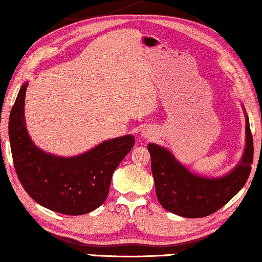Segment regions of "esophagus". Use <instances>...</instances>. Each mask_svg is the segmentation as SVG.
I'll use <instances>...</instances> for the list:
<instances>
[{
  "mask_svg": "<svg viewBox=\"0 0 262 262\" xmlns=\"http://www.w3.org/2000/svg\"><path fill=\"white\" fill-rule=\"evenodd\" d=\"M147 138H148V135H147Z\"/></svg>",
  "mask_w": 262,
  "mask_h": 262,
  "instance_id": "1",
  "label": "esophagus"
}]
</instances>
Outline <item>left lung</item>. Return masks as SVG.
I'll list each match as a JSON object with an SVG mask.
<instances>
[{"label":"left lung","instance_id":"1","mask_svg":"<svg viewBox=\"0 0 262 262\" xmlns=\"http://www.w3.org/2000/svg\"><path fill=\"white\" fill-rule=\"evenodd\" d=\"M158 200L183 217H205L224 207L247 182L253 163V136L246 116V148L241 162L226 177L207 179L192 174L163 147L147 146Z\"/></svg>","mask_w":262,"mask_h":262}]
</instances>
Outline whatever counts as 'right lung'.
<instances>
[{
    "label": "right lung",
    "instance_id": "right-lung-1",
    "mask_svg": "<svg viewBox=\"0 0 262 262\" xmlns=\"http://www.w3.org/2000/svg\"><path fill=\"white\" fill-rule=\"evenodd\" d=\"M27 83L19 89L9 116L14 167L29 196L54 212L82 215L103 204L114 170L132 150L134 136L104 141L74 158L47 154L31 142L25 124Z\"/></svg>",
    "mask_w": 262,
    "mask_h": 262
}]
</instances>
